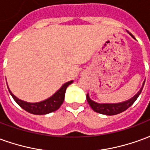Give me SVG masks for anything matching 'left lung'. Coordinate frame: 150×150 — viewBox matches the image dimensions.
Masks as SVG:
<instances>
[{
    "mask_svg": "<svg viewBox=\"0 0 150 150\" xmlns=\"http://www.w3.org/2000/svg\"><path fill=\"white\" fill-rule=\"evenodd\" d=\"M132 38H134L132 34L129 33ZM145 84V82L143 83V86L141 88V90L137 92V94H136L132 98H131L129 100L125 101V102H122V103H119V104H98L96 103L93 100H91L89 98L88 94L87 95V100H88V104L91 106V108L95 111L96 112L100 113V114H104V115H108V116H112V115H116L119 113L122 112L124 111L127 110L131 105H132L136 100L138 98L139 95L141 94L143 87Z\"/></svg>",
    "mask_w": 150,
    "mask_h": 150,
    "instance_id": "8db88e82",
    "label": "left lung"
}]
</instances>
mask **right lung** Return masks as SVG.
<instances>
[{"label": "right lung", "instance_id": "obj_1", "mask_svg": "<svg viewBox=\"0 0 150 150\" xmlns=\"http://www.w3.org/2000/svg\"><path fill=\"white\" fill-rule=\"evenodd\" d=\"M72 83H73L72 80L66 83L65 84L62 85V88H60L55 94L53 95L51 97H50L46 100L38 102V103H27V102L21 100L16 97L8 88V89L12 97L16 101V103L24 110L32 114H35V115H44L47 113L53 112L59 109L64 100L66 89Z\"/></svg>", "mask_w": 150, "mask_h": 150}]
</instances>
